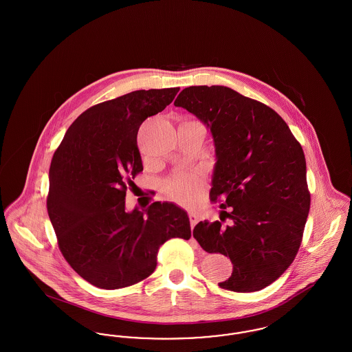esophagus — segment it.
I'll return each mask as SVG.
<instances>
[{"label": "esophagus", "mask_w": 352, "mask_h": 352, "mask_svg": "<svg viewBox=\"0 0 352 352\" xmlns=\"http://www.w3.org/2000/svg\"><path fill=\"white\" fill-rule=\"evenodd\" d=\"M188 218H190V223H191V227H195L197 223L199 221V217L195 214V212H188Z\"/></svg>", "instance_id": "1"}]
</instances>
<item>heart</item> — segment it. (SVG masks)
I'll list each match as a JSON object with an SVG mask.
<instances>
[{
  "instance_id": "obj_1",
  "label": "heart",
  "mask_w": 352,
  "mask_h": 352,
  "mask_svg": "<svg viewBox=\"0 0 352 352\" xmlns=\"http://www.w3.org/2000/svg\"><path fill=\"white\" fill-rule=\"evenodd\" d=\"M201 186L203 182L198 174H179L168 181V191L174 201L184 206H190L199 197Z\"/></svg>"
}]
</instances>
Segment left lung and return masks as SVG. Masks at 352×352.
<instances>
[{
    "label": "left lung",
    "mask_w": 352,
    "mask_h": 352,
    "mask_svg": "<svg viewBox=\"0 0 352 352\" xmlns=\"http://www.w3.org/2000/svg\"><path fill=\"white\" fill-rule=\"evenodd\" d=\"M174 105L199 118L215 146L210 198L221 201L220 220L198 223L192 234L204 251L231 258L232 274L220 287L261 290L301 245L310 208L301 145L272 108L224 85L184 88Z\"/></svg>",
    "instance_id": "8db88e82"
}]
</instances>
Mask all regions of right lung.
I'll list each match as a JSON object with an SVG mask.
<instances>
[{
    "label": "right lung",
    "instance_id": "right-lung-1",
    "mask_svg": "<svg viewBox=\"0 0 352 352\" xmlns=\"http://www.w3.org/2000/svg\"><path fill=\"white\" fill-rule=\"evenodd\" d=\"M178 91L140 89L91 107L54 153L49 217L62 254L89 284L109 290L137 284L154 272L165 241L191 237L187 212L174 203L125 210L126 188L144 168L140 125Z\"/></svg>",
    "mask_w": 352,
    "mask_h": 352
}]
</instances>
